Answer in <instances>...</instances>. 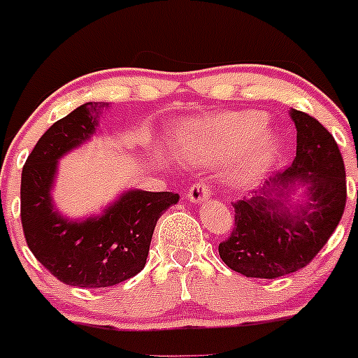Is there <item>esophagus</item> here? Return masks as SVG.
I'll return each mask as SVG.
<instances>
[{"mask_svg":"<svg viewBox=\"0 0 358 358\" xmlns=\"http://www.w3.org/2000/svg\"><path fill=\"white\" fill-rule=\"evenodd\" d=\"M209 196H211V194H209L208 185H204V183H194V185L189 189L187 199L194 202V204H201V202L208 201Z\"/></svg>","mask_w":358,"mask_h":358,"instance_id":"34e87169","label":"esophagus"}]
</instances>
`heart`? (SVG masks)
Segmentation results:
<instances>
[{"label": "heart", "instance_id": "obj_1", "mask_svg": "<svg viewBox=\"0 0 358 358\" xmlns=\"http://www.w3.org/2000/svg\"><path fill=\"white\" fill-rule=\"evenodd\" d=\"M259 110H230L183 122L175 135V150L189 166L222 164L232 157L227 180L236 189H251L265 178L280 154L279 133L266 128Z\"/></svg>", "mask_w": 358, "mask_h": 358}]
</instances>
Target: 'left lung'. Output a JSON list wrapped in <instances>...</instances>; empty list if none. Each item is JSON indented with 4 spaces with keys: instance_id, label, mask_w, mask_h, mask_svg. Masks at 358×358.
<instances>
[{
    "instance_id": "obj_1",
    "label": "left lung",
    "mask_w": 358,
    "mask_h": 358,
    "mask_svg": "<svg viewBox=\"0 0 358 358\" xmlns=\"http://www.w3.org/2000/svg\"><path fill=\"white\" fill-rule=\"evenodd\" d=\"M289 115L296 126L292 164L251 199L234 204L236 229L218 246L225 265L246 277L277 279L305 268L345 209V164L333 135L305 112L291 109Z\"/></svg>"
}]
</instances>
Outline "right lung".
<instances>
[{
  "label": "right lung",
  "mask_w": 358,
  "mask_h": 358,
  "mask_svg": "<svg viewBox=\"0 0 358 358\" xmlns=\"http://www.w3.org/2000/svg\"><path fill=\"white\" fill-rule=\"evenodd\" d=\"M107 102H86L59 119L38 140L22 169L20 218L27 246L50 273L67 286L110 287L145 266L157 220L178 194L129 189L99 215L69 218L52 190L59 161L96 135Z\"/></svg>",
  "instance_id": "add662e5"
}]
</instances>
